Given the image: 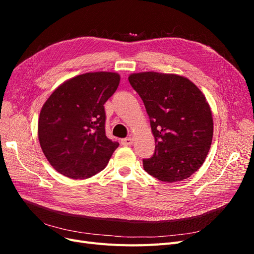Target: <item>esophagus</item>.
<instances>
[{
    "mask_svg": "<svg viewBox=\"0 0 254 254\" xmlns=\"http://www.w3.org/2000/svg\"><path fill=\"white\" fill-rule=\"evenodd\" d=\"M121 143H122V145H124V146L132 145L133 139H132V137H125V139H122L121 140Z\"/></svg>",
    "mask_w": 254,
    "mask_h": 254,
    "instance_id": "obj_1",
    "label": "esophagus"
}]
</instances>
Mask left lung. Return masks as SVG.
Wrapping results in <instances>:
<instances>
[{"label":"left lung","instance_id":"1","mask_svg":"<svg viewBox=\"0 0 254 254\" xmlns=\"http://www.w3.org/2000/svg\"><path fill=\"white\" fill-rule=\"evenodd\" d=\"M128 80L144 103L155 136L144 170L164 182L189 178L203 164L213 139V118L202 92L177 74L141 72Z\"/></svg>","mask_w":254,"mask_h":254}]
</instances>
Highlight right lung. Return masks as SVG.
<instances>
[{
	"label": "right lung",
	"instance_id": "add662e5",
	"mask_svg": "<svg viewBox=\"0 0 254 254\" xmlns=\"http://www.w3.org/2000/svg\"><path fill=\"white\" fill-rule=\"evenodd\" d=\"M121 76L86 73L65 80L44 103L38 137L50 164L65 177L87 179L103 171L119 147L106 136L104 104Z\"/></svg>",
	"mask_w": 254,
	"mask_h": 254
}]
</instances>
